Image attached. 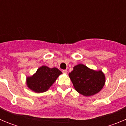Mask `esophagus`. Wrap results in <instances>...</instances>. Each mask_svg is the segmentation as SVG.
<instances>
[{"label": "esophagus", "mask_w": 126, "mask_h": 126, "mask_svg": "<svg viewBox=\"0 0 126 126\" xmlns=\"http://www.w3.org/2000/svg\"><path fill=\"white\" fill-rule=\"evenodd\" d=\"M62 73H64V74H67V70H63V71H62Z\"/></svg>", "instance_id": "1"}]
</instances>
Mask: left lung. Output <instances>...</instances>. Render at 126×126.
Instances as JSON below:
<instances>
[{"mask_svg": "<svg viewBox=\"0 0 126 126\" xmlns=\"http://www.w3.org/2000/svg\"><path fill=\"white\" fill-rule=\"evenodd\" d=\"M69 77L76 91L85 96L99 93L105 84V76L102 70H93L83 64L75 65Z\"/></svg>", "mask_w": 126, "mask_h": 126, "instance_id": "left-lung-1", "label": "left lung"}]
</instances>
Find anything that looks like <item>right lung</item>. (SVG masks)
<instances>
[{"label":"right lung","mask_w":126,"mask_h":126,"mask_svg":"<svg viewBox=\"0 0 126 126\" xmlns=\"http://www.w3.org/2000/svg\"><path fill=\"white\" fill-rule=\"evenodd\" d=\"M62 74V72L56 67L50 68L46 65H42L34 74L26 78V85L35 93H43L48 91Z\"/></svg>","instance_id":"right-lung-1"}]
</instances>
